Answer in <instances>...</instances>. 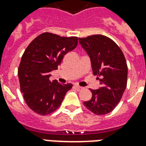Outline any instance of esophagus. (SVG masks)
<instances>
[{
	"label": "esophagus",
	"instance_id": "obj_1",
	"mask_svg": "<svg viewBox=\"0 0 146 146\" xmlns=\"http://www.w3.org/2000/svg\"><path fill=\"white\" fill-rule=\"evenodd\" d=\"M74 88H75L77 91H80V90H82L83 89L82 87H80V86H78V85H75L74 86Z\"/></svg>",
	"mask_w": 146,
	"mask_h": 146
}]
</instances>
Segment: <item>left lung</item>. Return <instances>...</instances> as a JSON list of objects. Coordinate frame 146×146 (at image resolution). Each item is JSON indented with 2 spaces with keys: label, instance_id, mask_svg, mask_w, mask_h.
<instances>
[{
  "label": "left lung",
  "instance_id": "1",
  "mask_svg": "<svg viewBox=\"0 0 146 146\" xmlns=\"http://www.w3.org/2000/svg\"><path fill=\"white\" fill-rule=\"evenodd\" d=\"M80 44L91 58L94 75L101 88L90 91L92 97L84 105L96 115L114 110L122 98L127 82V66L123 51L113 40L103 35L79 38Z\"/></svg>",
  "mask_w": 146,
  "mask_h": 146
}]
</instances>
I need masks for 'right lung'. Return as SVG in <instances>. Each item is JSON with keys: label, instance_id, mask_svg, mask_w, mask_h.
Wrapping results in <instances>:
<instances>
[{"label": "right lung", "instance_id": "1", "mask_svg": "<svg viewBox=\"0 0 146 146\" xmlns=\"http://www.w3.org/2000/svg\"><path fill=\"white\" fill-rule=\"evenodd\" d=\"M78 37L60 36L44 33L28 45L18 69L21 92L27 106L35 113L45 116L62 104L72 84L50 81L52 70H57L64 55L77 46Z\"/></svg>", "mask_w": 146, "mask_h": 146}]
</instances>
